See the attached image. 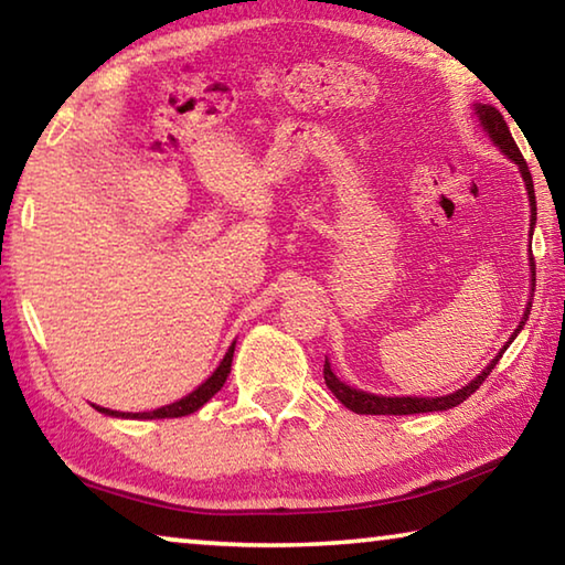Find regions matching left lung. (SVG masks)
<instances>
[{"mask_svg": "<svg viewBox=\"0 0 565 565\" xmlns=\"http://www.w3.org/2000/svg\"><path fill=\"white\" fill-rule=\"evenodd\" d=\"M476 114L478 119H481L483 129L489 131V137L493 139V145L499 147L505 157L513 159L515 164H519L523 181H525V189H529V199H531V232H533V224H535V194H533V179H531V171L529 164H525V159L521 154V149L515 147V141L511 137L509 127H505V119L501 117V111L495 107H486V104H476ZM531 286H535V262L531 256ZM525 319H529V309L523 313V321L521 327L515 329L519 333L523 329ZM513 333V337H515ZM509 347V343H505ZM503 347V351H505ZM503 351L495 356L489 366L481 371V376L473 379L471 384L458 388L456 394H448V396H438V398H416V396H374V394H366V391H359V388H351L347 384H341V381L333 376V371L329 366V361L323 363V381H327V386L331 388V394L337 396L343 406L351 408L353 414H371V416H408V414H428V411H446V408H454L458 404H463V401L473 394V391L483 384L489 374L493 371L495 363L503 356Z\"/></svg>", "mask_w": 565, "mask_h": 565, "instance_id": "1", "label": "left lung"}]
</instances>
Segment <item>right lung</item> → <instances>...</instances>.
<instances>
[{"label":"right lung","instance_id":"right-lung-1","mask_svg":"<svg viewBox=\"0 0 565 565\" xmlns=\"http://www.w3.org/2000/svg\"><path fill=\"white\" fill-rule=\"evenodd\" d=\"M232 359H234V343L228 347L224 361L218 363V369L204 381L202 386H199L196 391H191V394L184 396L181 401H174V404L161 406L157 411H147V414H119V411H109V408H99V406H94V408L102 411V414H107V416H127V418H179V416H189V414H194V411L202 408L206 401L224 386L228 371H232Z\"/></svg>","mask_w":565,"mask_h":565}]
</instances>
